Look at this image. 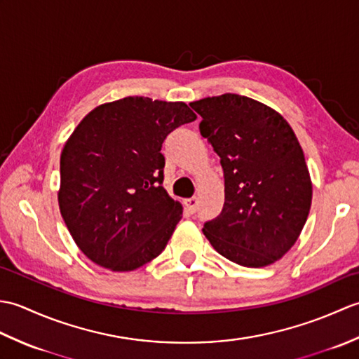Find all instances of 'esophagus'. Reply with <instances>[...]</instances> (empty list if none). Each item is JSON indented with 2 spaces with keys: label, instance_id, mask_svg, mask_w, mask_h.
<instances>
[{
  "label": "esophagus",
  "instance_id": "34e87169",
  "mask_svg": "<svg viewBox=\"0 0 359 359\" xmlns=\"http://www.w3.org/2000/svg\"><path fill=\"white\" fill-rule=\"evenodd\" d=\"M184 203H185V208L189 212H196L197 207H199V201H197V197H191V199H187Z\"/></svg>",
  "mask_w": 359,
  "mask_h": 359
}]
</instances>
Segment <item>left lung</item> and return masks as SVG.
<instances>
[{"instance_id":"left-lung-1","label":"left lung","mask_w":359,"mask_h":359,"mask_svg":"<svg viewBox=\"0 0 359 359\" xmlns=\"http://www.w3.org/2000/svg\"><path fill=\"white\" fill-rule=\"evenodd\" d=\"M199 114L225 177L220 215L203 225L219 255L259 269L299 238L311 205V180L287 120L253 98L224 94L189 103Z\"/></svg>"}]
</instances>
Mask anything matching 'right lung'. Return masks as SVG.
<instances>
[{"label": "right lung", "mask_w": 359, "mask_h": 359, "mask_svg": "<svg viewBox=\"0 0 359 359\" xmlns=\"http://www.w3.org/2000/svg\"><path fill=\"white\" fill-rule=\"evenodd\" d=\"M197 118L184 102L126 97L80 121L60 158L58 205L79 248L112 271H133L165 250L182 205L163 184L166 135Z\"/></svg>", "instance_id": "add662e5"}]
</instances>
